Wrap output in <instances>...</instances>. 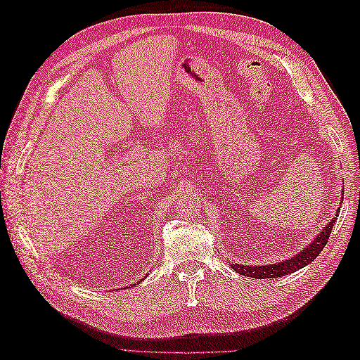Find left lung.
I'll return each mask as SVG.
<instances>
[{
    "instance_id": "left-lung-1",
    "label": "left lung",
    "mask_w": 360,
    "mask_h": 360,
    "mask_svg": "<svg viewBox=\"0 0 360 360\" xmlns=\"http://www.w3.org/2000/svg\"><path fill=\"white\" fill-rule=\"evenodd\" d=\"M344 193V191H342ZM341 210V209H340ZM338 219V213L336 217L326 225L324 230L314 238L311 245H308L304 249H302L299 254L294 257L281 261L278 264H267V266H242V264H233L231 269H234L238 275L249 276V278H257V279H266V278H281L285 276L288 274H292L304 266H308L311 261L319 257V254L323 250V248L328 243L333 224Z\"/></svg>"
}]
</instances>
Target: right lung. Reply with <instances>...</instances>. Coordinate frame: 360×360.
Instances as JSON below:
<instances>
[{"label":"right lung","instance_id":"1","mask_svg":"<svg viewBox=\"0 0 360 360\" xmlns=\"http://www.w3.org/2000/svg\"><path fill=\"white\" fill-rule=\"evenodd\" d=\"M127 288H129V287H127Z\"/></svg>","mask_w":360,"mask_h":360}]
</instances>
